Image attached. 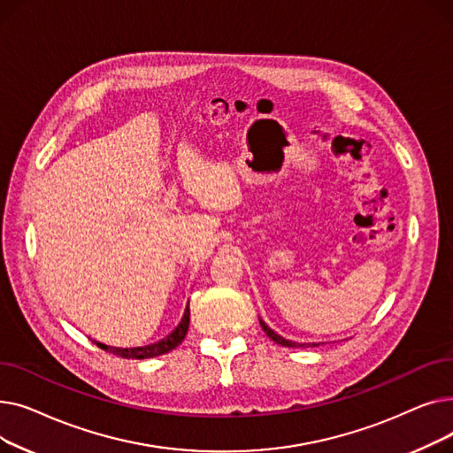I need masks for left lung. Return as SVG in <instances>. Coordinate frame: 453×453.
I'll return each instance as SVG.
<instances>
[{
    "instance_id": "left-lung-1",
    "label": "left lung",
    "mask_w": 453,
    "mask_h": 453,
    "mask_svg": "<svg viewBox=\"0 0 453 453\" xmlns=\"http://www.w3.org/2000/svg\"><path fill=\"white\" fill-rule=\"evenodd\" d=\"M260 326H263V330L266 332V336H268L270 340H273L275 343H279V345H282V347H301V349H303V347H311V345H312V347H318V345H319V343H296V342H290V340H284L282 336L277 334V332H273L263 319H260Z\"/></svg>"
}]
</instances>
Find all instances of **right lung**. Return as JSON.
I'll return each mask as SVG.
<instances>
[{
	"label": "right lung",
	"mask_w": 453,
	"mask_h": 453,
	"mask_svg": "<svg viewBox=\"0 0 453 453\" xmlns=\"http://www.w3.org/2000/svg\"><path fill=\"white\" fill-rule=\"evenodd\" d=\"M188 321H190V312H188V304H187L180 325L171 332L169 336L159 340V342H156V343H150V345H145V347H132V349L110 347V345L99 343V342H95V340H93V343H97V347H101V349L106 350V352H111V354H115V356H119V358H127V360L154 358V356H161V354H166L169 350L176 349V347L183 342V338H185V334H187V330H188Z\"/></svg>",
	"instance_id": "add662e5"
}]
</instances>
